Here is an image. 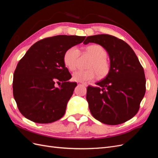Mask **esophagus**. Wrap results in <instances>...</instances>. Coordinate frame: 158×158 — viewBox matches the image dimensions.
<instances>
[{
  "mask_svg": "<svg viewBox=\"0 0 158 158\" xmlns=\"http://www.w3.org/2000/svg\"><path fill=\"white\" fill-rule=\"evenodd\" d=\"M77 84L78 85H85V86H87V84H84V83H81V82H77Z\"/></svg>",
  "mask_w": 158,
  "mask_h": 158,
  "instance_id": "esophagus-1",
  "label": "esophagus"
}]
</instances>
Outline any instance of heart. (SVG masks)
<instances>
[{
  "label": "heart",
  "instance_id": "obj_1",
  "mask_svg": "<svg viewBox=\"0 0 158 158\" xmlns=\"http://www.w3.org/2000/svg\"><path fill=\"white\" fill-rule=\"evenodd\" d=\"M88 54L92 57L87 70H78L73 74V80L77 82H85L95 78L97 74L99 77H104L109 72L110 64L106 59L107 52L101 45L94 44L85 48ZM80 50L76 46L70 47L66 50L63 56L65 66L70 70L73 71L77 66V60Z\"/></svg>",
  "mask_w": 158,
  "mask_h": 158
}]
</instances>
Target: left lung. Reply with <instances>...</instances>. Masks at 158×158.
Returning a JSON list of instances; mask_svg holds the SVG:
<instances>
[{
	"label": "left lung",
	"mask_w": 158,
	"mask_h": 158,
	"mask_svg": "<svg viewBox=\"0 0 158 158\" xmlns=\"http://www.w3.org/2000/svg\"><path fill=\"white\" fill-rule=\"evenodd\" d=\"M94 43L108 52L110 70L97 87L87 88L86 99L92 116L104 124L117 125L138 113L146 92L144 69L126 42L107 34L88 36L84 44Z\"/></svg>",
	"instance_id": "1"
}]
</instances>
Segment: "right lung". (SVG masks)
<instances>
[{"label": "right lung", "mask_w": 158, "mask_h": 158, "mask_svg": "<svg viewBox=\"0 0 158 158\" xmlns=\"http://www.w3.org/2000/svg\"><path fill=\"white\" fill-rule=\"evenodd\" d=\"M85 37L60 35L36 42L19 61L13 76V95L20 113L41 124L59 120L77 84L70 82L71 74L63 56L69 47ZM56 81L61 84L55 86Z\"/></svg>", "instance_id": "add662e5"}]
</instances>
